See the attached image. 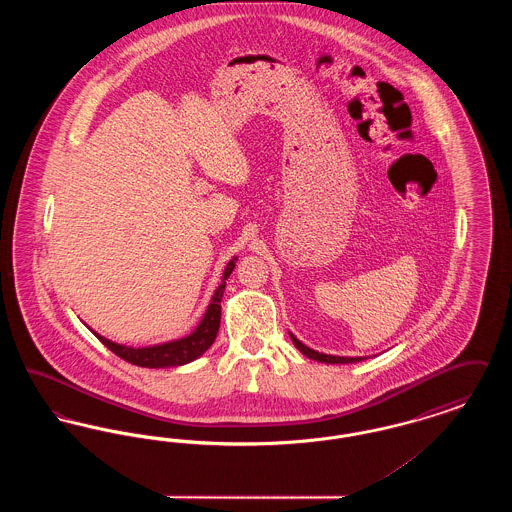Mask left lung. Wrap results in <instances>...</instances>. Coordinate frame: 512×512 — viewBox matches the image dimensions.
I'll return each mask as SVG.
<instances>
[{"instance_id": "left-lung-1", "label": "left lung", "mask_w": 512, "mask_h": 512, "mask_svg": "<svg viewBox=\"0 0 512 512\" xmlns=\"http://www.w3.org/2000/svg\"><path fill=\"white\" fill-rule=\"evenodd\" d=\"M293 343H295V347L305 355V357H309V359H315V361H320V363H330V365H347V363H357V361H363L361 357H334V355H324V353H318V351H313V349H309L307 345H303L301 341L297 340V338H293Z\"/></svg>"}]
</instances>
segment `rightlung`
I'll list each match as a JSON object with an SVG mask.
<instances>
[{
    "label": "right lung",
    "instance_id": "right-lung-1",
    "mask_svg": "<svg viewBox=\"0 0 512 512\" xmlns=\"http://www.w3.org/2000/svg\"><path fill=\"white\" fill-rule=\"evenodd\" d=\"M236 259H232L228 263V267L224 268V276H222V284L217 288V292L213 295V301L205 313L203 320L199 322V326L195 328L190 336L182 338V340L171 341V343H163V345H155V347H142V349H134V347H124L119 343L105 340L99 334L98 338L107 349H111L117 357H121L122 361L130 363V365L144 366V368H169V366L186 365L192 363L197 357H201L217 338L220 326V299L226 288V278L232 274V270L236 267L234 263Z\"/></svg>",
    "mask_w": 512,
    "mask_h": 512
}]
</instances>
